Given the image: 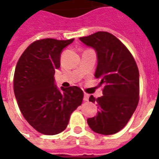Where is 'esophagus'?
I'll list each match as a JSON object with an SVG mask.
<instances>
[{
  "label": "esophagus",
  "instance_id": "1",
  "mask_svg": "<svg viewBox=\"0 0 159 159\" xmlns=\"http://www.w3.org/2000/svg\"><path fill=\"white\" fill-rule=\"evenodd\" d=\"M89 95L87 94V93H85L84 94V98H83V100H84L85 102H88L89 101Z\"/></svg>",
  "mask_w": 159,
  "mask_h": 159
}]
</instances>
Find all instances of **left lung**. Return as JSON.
I'll return each mask as SVG.
<instances>
[{"mask_svg":"<svg viewBox=\"0 0 159 159\" xmlns=\"http://www.w3.org/2000/svg\"><path fill=\"white\" fill-rule=\"evenodd\" d=\"M79 39L97 51L95 77L101 79L103 96L90 102L100 107L97 116L87 124L97 134L110 135L126 125L139 100V73L134 57L122 42L112 34L98 31Z\"/></svg>","mask_w":159,"mask_h":159,"instance_id":"left-lung-1","label":"left lung"}]
</instances>
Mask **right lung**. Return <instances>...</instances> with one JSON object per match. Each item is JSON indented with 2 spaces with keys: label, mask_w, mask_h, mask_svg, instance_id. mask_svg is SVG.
Segmentation results:
<instances>
[{
  "label": "right lung",
  "mask_w": 159,
  "mask_h": 159,
  "mask_svg": "<svg viewBox=\"0 0 159 159\" xmlns=\"http://www.w3.org/2000/svg\"><path fill=\"white\" fill-rule=\"evenodd\" d=\"M74 39H43L31 43L19 58L14 74V92L19 108L35 130L53 135L67 128L71 114L83 100L78 87L57 89L55 70L63 48Z\"/></svg>",
  "instance_id": "1"
}]
</instances>
